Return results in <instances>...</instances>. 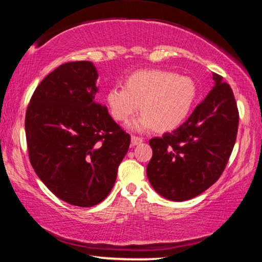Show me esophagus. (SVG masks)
Returning <instances> with one entry per match:
<instances>
[{
	"instance_id": "34e87169",
	"label": "esophagus",
	"mask_w": 262,
	"mask_h": 262,
	"mask_svg": "<svg viewBox=\"0 0 262 262\" xmlns=\"http://www.w3.org/2000/svg\"><path fill=\"white\" fill-rule=\"evenodd\" d=\"M130 142H132V145H137V144L142 143V142H143V140H142L141 137H137V136H132Z\"/></svg>"
}]
</instances>
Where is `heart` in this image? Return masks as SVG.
<instances>
[{
  "mask_svg": "<svg viewBox=\"0 0 262 262\" xmlns=\"http://www.w3.org/2000/svg\"><path fill=\"white\" fill-rule=\"evenodd\" d=\"M196 97L192 78L166 70H139L123 82V89L112 88L106 103L117 121L126 122L140 111L142 115L133 123L136 130L155 128L170 132L187 119Z\"/></svg>",
  "mask_w": 262,
  "mask_h": 262,
  "instance_id": "heart-1",
  "label": "heart"
}]
</instances>
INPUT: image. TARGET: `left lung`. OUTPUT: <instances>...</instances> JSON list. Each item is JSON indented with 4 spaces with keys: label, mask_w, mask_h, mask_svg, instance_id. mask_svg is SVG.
I'll return each mask as SVG.
<instances>
[{
    "label": "left lung",
    "mask_w": 262,
    "mask_h": 262,
    "mask_svg": "<svg viewBox=\"0 0 262 262\" xmlns=\"http://www.w3.org/2000/svg\"><path fill=\"white\" fill-rule=\"evenodd\" d=\"M214 88L190 117L172 133L149 141L150 184L171 201L193 199L214 185L236 142L239 113L233 92L212 73Z\"/></svg>",
    "instance_id": "left-lung-1"
}]
</instances>
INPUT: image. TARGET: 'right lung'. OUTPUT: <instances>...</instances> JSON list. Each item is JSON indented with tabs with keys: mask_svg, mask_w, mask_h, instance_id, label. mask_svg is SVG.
<instances>
[{
	"mask_svg": "<svg viewBox=\"0 0 262 262\" xmlns=\"http://www.w3.org/2000/svg\"><path fill=\"white\" fill-rule=\"evenodd\" d=\"M98 73L90 61L61 64L31 97L25 134L31 165L51 192L77 207L110 194L130 136L97 100Z\"/></svg>",
	"mask_w": 262,
	"mask_h": 262,
	"instance_id": "right-lung-1",
	"label": "right lung"
}]
</instances>
